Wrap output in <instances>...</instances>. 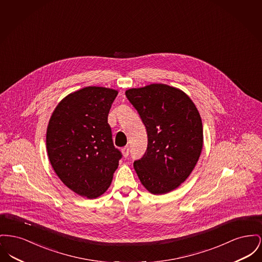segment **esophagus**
Returning <instances> with one entry per match:
<instances>
[{"mask_svg":"<svg viewBox=\"0 0 262 262\" xmlns=\"http://www.w3.org/2000/svg\"><path fill=\"white\" fill-rule=\"evenodd\" d=\"M128 146H124L122 149V154H123V157H127L128 156Z\"/></svg>","mask_w":262,"mask_h":262,"instance_id":"1","label":"esophagus"}]
</instances>
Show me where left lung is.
<instances>
[{
    "mask_svg": "<svg viewBox=\"0 0 262 262\" xmlns=\"http://www.w3.org/2000/svg\"><path fill=\"white\" fill-rule=\"evenodd\" d=\"M145 125L146 152L134 167L141 184L154 195L178 188L195 168L203 148L200 114L190 97L166 84L125 91Z\"/></svg>",
    "mask_w": 262,
    "mask_h": 262,
    "instance_id": "1",
    "label": "left lung"
}]
</instances>
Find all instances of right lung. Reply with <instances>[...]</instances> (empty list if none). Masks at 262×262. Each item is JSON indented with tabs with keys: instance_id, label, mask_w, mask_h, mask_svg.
<instances>
[{
	"instance_id": "1",
	"label": "right lung",
	"mask_w": 262,
	"mask_h": 262,
	"mask_svg": "<svg viewBox=\"0 0 262 262\" xmlns=\"http://www.w3.org/2000/svg\"><path fill=\"white\" fill-rule=\"evenodd\" d=\"M118 91L89 86L70 93L54 108L47 149L56 175L70 190L95 199L112 183L122 154L114 146L108 115Z\"/></svg>"
}]
</instances>
